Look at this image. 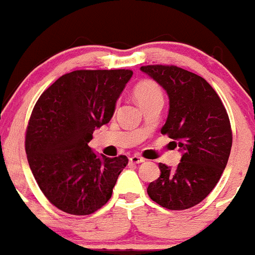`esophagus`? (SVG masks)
I'll return each instance as SVG.
<instances>
[{
    "instance_id": "1",
    "label": "esophagus",
    "mask_w": 255,
    "mask_h": 255,
    "mask_svg": "<svg viewBox=\"0 0 255 255\" xmlns=\"http://www.w3.org/2000/svg\"><path fill=\"white\" fill-rule=\"evenodd\" d=\"M143 161H144L143 157L138 156V154H133V156L129 157L130 163H141V162H143Z\"/></svg>"
}]
</instances>
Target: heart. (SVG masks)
<instances>
[{
    "label": "heart",
    "instance_id": "b5f03b06",
    "mask_svg": "<svg viewBox=\"0 0 255 255\" xmlns=\"http://www.w3.org/2000/svg\"><path fill=\"white\" fill-rule=\"evenodd\" d=\"M133 95H134L137 103L143 109L151 104L163 102V93L161 87L156 82L149 79H144L137 83L133 88Z\"/></svg>",
    "mask_w": 255,
    "mask_h": 255
}]
</instances>
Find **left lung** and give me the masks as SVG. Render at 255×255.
Returning a JSON list of instances; mask_svg holds the SVG:
<instances>
[{"label":"left lung","mask_w":255,"mask_h":255,"mask_svg":"<svg viewBox=\"0 0 255 255\" xmlns=\"http://www.w3.org/2000/svg\"><path fill=\"white\" fill-rule=\"evenodd\" d=\"M170 98L162 134L182 149L175 168L160 163L161 175L147 194L168 210H185L201 203L221 177L229 160L233 132L218 93L204 78L175 65L141 66Z\"/></svg>","instance_id":"1"}]
</instances>
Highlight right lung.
I'll return each mask as SVG.
<instances>
[{
    "mask_svg": "<svg viewBox=\"0 0 255 255\" xmlns=\"http://www.w3.org/2000/svg\"><path fill=\"white\" fill-rule=\"evenodd\" d=\"M132 74L129 69L71 71L35 104L26 128V154L40 190L59 210L89 215L111 199L128 158L98 157L88 143L93 130L111 121Z\"/></svg>",
    "mask_w": 255,
    "mask_h": 255,
    "instance_id": "1",
    "label": "right lung"
}]
</instances>
